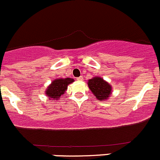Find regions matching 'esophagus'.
Wrapping results in <instances>:
<instances>
[{
    "label": "esophagus",
    "instance_id": "obj_1",
    "mask_svg": "<svg viewBox=\"0 0 160 160\" xmlns=\"http://www.w3.org/2000/svg\"><path fill=\"white\" fill-rule=\"evenodd\" d=\"M76 79H77V80H79V81H82V79H83V78L82 77V76H80V77L77 78H76Z\"/></svg>",
    "mask_w": 160,
    "mask_h": 160
}]
</instances>
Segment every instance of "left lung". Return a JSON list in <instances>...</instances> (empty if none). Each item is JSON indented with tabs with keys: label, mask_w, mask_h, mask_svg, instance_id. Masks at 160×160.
I'll return each instance as SVG.
<instances>
[{
	"label": "left lung",
	"mask_w": 160,
	"mask_h": 160,
	"mask_svg": "<svg viewBox=\"0 0 160 160\" xmlns=\"http://www.w3.org/2000/svg\"><path fill=\"white\" fill-rule=\"evenodd\" d=\"M88 87L96 98L99 100L108 99L111 93V87L103 78L99 77L94 78L88 81Z\"/></svg>",
	"instance_id": "left-lung-1"
}]
</instances>
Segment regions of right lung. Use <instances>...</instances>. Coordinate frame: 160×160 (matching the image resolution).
<instances>
[{"instance_id": "obj_1", "label": "right lung", "mask_w": 160, "mask_h": 160, "mask_svg": "<svg viewBox=\"0 0 160 160\" xmlns=\"http://www.w3.org/2000/svg\"><path fill=\"white\" fill-rule=\"evenodd\" d=\"M73 82V78H68L65 79H56V80L53 81L50 86L48 87L46 94L49 98V99H51V98H59L66 92L68 85L72 83Z\"/></svg>"}]
</instances>
